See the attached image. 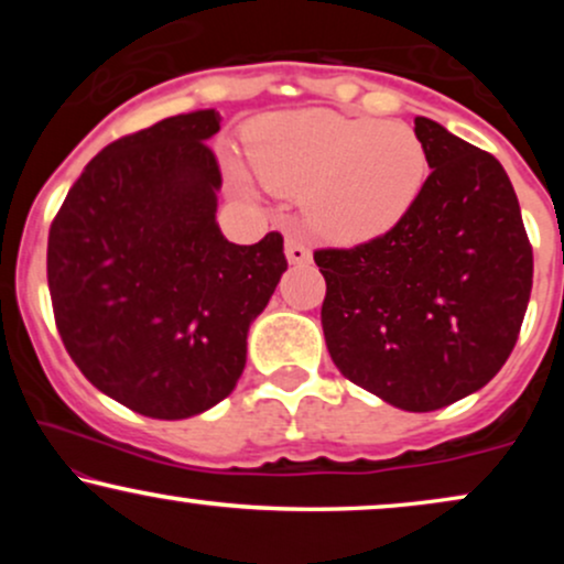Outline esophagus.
I'll return each mask as SVG.
<instances>
[{"mask_svg": "<svg viewBox=\"0 0 564 564\" xmlns=\"http://www.w3.org/2000/svg\"><path fill=\"white\" fill-rule=\"evenodd\" d=\"M286 260L291 264H307L310 260H313V251H310L296 236H289L286 238Z\"/></svg>", "mask_w": 564, "mask_h": 564, "instance_id": "1", "label": "esophagus"}]
</instances>
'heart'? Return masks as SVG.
I'll list each match as a JSON object with an SVG mask.
<instances>
[{"instance_id":"b5f03b06","label":"heart","mask_w":564,"mask_h":564,"mask_svg":"<svg viewBox=\"0 0 564 564\" xmlns=\"http://www.w3.org/2000/svg\"><path fill=\"white\" fill-rule=\"evenodd\" d=\"M246 161L270 193L302 198L307 228L336 246L377 241L400 228L430 180V156L413 127L328 108L251 121ZM230 177L251 196L238 161H230Z\"/></svg>"}]
</instances>
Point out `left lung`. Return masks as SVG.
<instances>
[{"instance_id": "1", "label": "left lung", "mask_w": 564, "mask_h": 564, "mask_svg": "<svg viewBox=\"0 0 564 564\" xmlns=\"http://www.w3.org/2000/svg\"><path fill=\"white\" fill-rule=\"evenodd\" d=\"M430 156L416 209L384 238L321 249L332 360L394 408L437 411L482 390L514 349L533 249L520 200L490 153L416 116Z\"/></svg>"}]
</instances>
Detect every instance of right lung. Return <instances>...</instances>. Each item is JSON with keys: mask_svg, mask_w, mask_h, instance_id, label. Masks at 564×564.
I'll list each match as a JSON object with an SVG mask.
<instances>
[{"mask_svg": "<svg viewBox=\"0 0 564 564\" xmlns=\"http://www.w3.org/2000/svg\"><path fill=\"white\" fill-rule=\"evenodd\" d=\"M215 108L102 148L57 212L47 283L63 345L100 392L164 422L236 390L246 336L286 273L281 232L238 246L217 225Z\"/></svg>", "mask_w": 564, "mask_h": 564, "instance_id": "right-lung-1", "label": "right lung"}]
</instances>
